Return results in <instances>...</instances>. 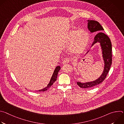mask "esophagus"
I'll return each mask as SVG.
<instances>
[{"label": "esophagus", "mask_w": 124, "mask_h": 124, "mask_svg": "<svg viewBox=\"0 0 124 124\" xmlns=\"http://www.w3.org/2000/svg\"><path fill=\"white\" fill-rule=\"evenodd\" d=\"M70 62V60L68 58H65L64 59L63 61V64L64 65H66L68 64Z\"/></svg>", "instance_id": "esophagus-1"}]
</instances>
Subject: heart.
<instances>
[{
    "instance_id": "1",
    "label": "heart",
    "mask_w": 124,
    "mask_h": 124,
    "mask_svg": "<svg viewBox=\"0 0 124 124\" xmlns=\"http://www.w3.org/2000/svg\"><path fill=\"white\" fill-rule=\"evenodd\" d=\"M89 41V35L83 30H73L66 34L62 42L65 45H70V50L72 54H78L86 47Z\"/></svg>"
}]
</instances>
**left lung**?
I'll use <instances>...</instances> for the list:
<instances>
[{"instance_id":"left-lung-1","label":"left lung","mask_w":124,"mask_h":124,"mask_svg":"<svg viewBox=\"0 0 124 124\" xmlns=\"http://www.w3.org/2000/svg\"><path fill=\"white\" fill-rule=\"evenodd\" d=\"M88 28L91 32H94L96 31L100 32L95 36L92 46L97 42H99L100 43L102 50V56L105 65L103 73L96 80L84 83H80L79 82H77V84L80 87L82 88L94 87L95 86L101 83L105 79L109 72L112 60V45L110 39L107 35L101 32V31L104 30V29L98 22L93 20H88Z\"/></svg>"}]
</instances>
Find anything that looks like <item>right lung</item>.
Segmentation results:
<instances>
[{"mask_svg":"<svg viewBox=\"0 0 124 124\" xmlns=\"http://www.w3.org/2000/svg\"><path fill=\"white\" fill-rule=\"evenodd\" d=\"M60 70V66H57L56 67V68L55 69V70L54 71V74H53L52 76V77L50 79V82L49 83H48V84L47 85V86L44 88V89H41L40 90H39V92H41V91H46L48 88L53 84H54V83L56 80V79H57V75H58V72L59 71V70Z\"/></svg>","mask_w":124,"mask_h":124,"instance_id":"1","label":"right lung"}]
</instances>
